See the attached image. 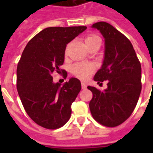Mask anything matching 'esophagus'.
<instances>
[{
  "mask_svg": "<svg viewBox=\"0 0 153 153\" xmlns=\"http://www.w3.org/2000/svg\"><path fill=\"white\" fill-rule=\"evenodd\" d=\"M81 86H82L83 89H86L87 88V84L85 83H81Z\"/></svg>",
  "mask_w": 153,
  "mask_h": 153,
  "instance_id": "34e87169",
  "label": "esophagus"
}]
</instances>
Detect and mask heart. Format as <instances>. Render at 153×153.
Segmentation results:
<instances>
[{"label": "heart", "mask_w": 153, "mask_h": 153, "mask_svg": "<svg viewBox=\"0 0 153 153\" xmlns=\"http://www.w3.org/2000/svg\"><path fill=\"white\" fill-rule=\"evenodd\" d=\"M85 44L87 47H88L90 45H92L94 42H101V38L97 34H89L87 36L85 39ZM67 54V48L65 50V55ZM95 69V66L93 64L89 63H77L74 65L71 68V72L74 75L77 77L78 79L81 80H87L93 72Z\"/></svg>", "instance_id": "1"}]
</instances>
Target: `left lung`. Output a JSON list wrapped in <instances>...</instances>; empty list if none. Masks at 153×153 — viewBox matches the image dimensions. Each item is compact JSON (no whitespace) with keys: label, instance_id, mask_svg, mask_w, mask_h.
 <instances>
[{"label":"left lung","instance_id":"1","mask_svg":"<svg viewBox=\"0 0 153 153\" xmlns=\"http://www.w3.org/2000/svg\"><path fill=\"white\" fill-rule=\"evenodd\" d=\"M105 38V57L93 78L98 84L107 82L104 91L94 87L89 102L94 120L106 127L121 125L131 115L142 89L141 64L130 41L106 22L93 24Z\"/></svg>","mask_w":153,"mask_h":153}]
</instances>
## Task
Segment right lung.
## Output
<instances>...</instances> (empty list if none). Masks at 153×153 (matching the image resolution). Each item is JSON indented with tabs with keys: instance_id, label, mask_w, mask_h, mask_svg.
Masks as SVG:
<instances>
[{
	"instance_id": "right-lung-1",
	"label": "right lung",
	"mask_w": 153,
	"mask_h": 153,
	"mask_svg": "<svg viewBox=\"0 0 153 153\" xmlns=\"http://www.w3.org/2000/svg\"><path fill=\"white\" fill-rule=\"evenodd\" d=\"M87 27H50L35 35L26 45L17 66L16 86L28 116L48 129L65 125L71 115V104L81 90V83L71 78L63 86L54 83L51 74L65 60L66 45Z\"/></svg>"
}]
</instances>
